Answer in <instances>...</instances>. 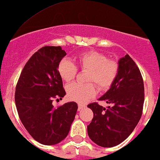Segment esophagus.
I'll return each mask as SVG.
<instances>
[{"mask_svg":"<svg viewBox=\"0 0 160 160\" xmlns=\"http://www.w3.org/2000/svg\"><path fill=\"white\" fill-rule=\"evenodd\" d=\"M85 108V105H84V104H78V111H81V110H82L83 108Z\"/></svg>","mask_w":160,"mask_h":160,"instance_id":"1","label":"esophagus"}]
</instances>
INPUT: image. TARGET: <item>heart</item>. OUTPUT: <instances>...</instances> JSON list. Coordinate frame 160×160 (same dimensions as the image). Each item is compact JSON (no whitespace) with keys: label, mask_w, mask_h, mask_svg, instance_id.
Here are the masks:
<instances>
[{"label":"heart","mask_w":160,"mask_h":160,"mask_svg":"<svg viewBox=\"0 0 160 160\" xmlns=\"http://www.w3.org/2000/svg\"><path fill=\"white\" fill-rule=\"evenodd\" d=\"M77 66L82 70H88V84L75 82L67 87L68 97L71 100L85 103L97 93L95 85L101 90H107L114 84L119 73V64L110 59L104 53L96 50H88L80 53L75 58ZM72 61L62 59L58 65V72L62 80L71 82L76 76L78 68Z\"/></svg>","instance_id":"heart-1"}]
</instances>
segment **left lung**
<instances>
[{"label": "left lung", "mask_w": 160, "mask_h": 160, "mask_svg": "<svg viewBox=\"0 0 160 160\" xmlns=\"http://www.w3.org/2000/svg\"><path fill=\"white\" fill-rule=\"evenodd\" d=\"M119 73L111 88L100 101L110 104L108 108L97 102L88 105L93 118L88 125V134L100 147H112L126 140L134 130L142 113L144 85L138 66L128 54L118 62Z\"/></svg>", "instance_id": "left-lung-1"}]
</instances>
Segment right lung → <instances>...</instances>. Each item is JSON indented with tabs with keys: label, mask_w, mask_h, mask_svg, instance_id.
<instances>
[{
	"label": "right lung",
	"mask_w": 160,
	"mask_h": 160,
	"mask_svg": "<svg viewBox=\"0 0 160 160\" xmlns=\"http://www.w3.org/2000/svg\"><path fill=\"white\" fill-rule=\"evenodd\" d=\"M66 55L61 46L40 48L27 61L19 78L15 104L20 121L30 136L44 145L64 140L75 119L78 104L55 108L53 99L66 95L58 65Z\"/></svg>",
	"instance_id": "right-lung-1"
}]
</instances>
